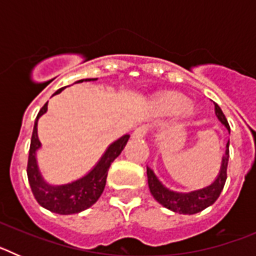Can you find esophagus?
Instances as JSON below:
<instances>
[{
  "mask_svg": "<svg viewBox=\"0 0 256 256\" xmlns=\"http://www.w3.org/2000/svg\"><path fill=\"white\" fill-rule=\"evenodd\" d=\"M148 130V126H140L138 128H136V130H133L132 137L133 138H142V137H144V136H146Z\"/></svg>",
  "mask_w": 256,
  "mask_h": 256,
  "instance_id": "obj_1",
  "label": "esophagus"
}]
</instances>
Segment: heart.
Returning <instances> with one entry per match:
<instances>
[{
    "label": "heart",
    "instance_id": "obj_1",
    "mask_svg": "<svg viewBox=\"0 0 256 256\" xmlns=\"http://www.w3.org/2000/svg\"><path fill=\"white\" fill-rule=\"evenodd\" d=\"M155 110L162 115H176L180 112L192 114V108L190 106V100L186 96L180 94H168L156 98Z\"/></svg>",
    "mask_w": 256,
    "mask_h": 256
}]
</instances>
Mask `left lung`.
I'll use <instances>...</instances> for the list:
<instances>
[{
    "mask_svg": "<svg viewBox=\"0 0 256 256\" xmlns=\"http://www.w3.org/2000/svg\"><path fill=\"white\" fill-rule=\"evenodd\" d=\"M214 105H216V118L222 124H224V126L230 132V124H228L224 114L222 112V108L216 104H214ZM228 159H230V140H228L227 146H226V152L223 155V159H222L220 170H219L216 180L204 188L195 190V191L191 192H176L166 188L158 180L152 169L148 166V188H150L154 198L166 209L174 212H180V214H188V216L196 214V212H202L208 206L214 204L220 195L222 190L224 187L226 180H227Z\"/></svg>",
    "mask_w": 256,
    "mask_h": 256,
    "instance_id": "1",
    "label": "left lung"
}]
</instances>
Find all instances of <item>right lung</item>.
Listing matches in <instances>:
<instances>
[{"label": "right lung", "mask_w": 256, "mask_h": 256, "mask_svg": "<svg viewBox=\"0 0 256 256\" xmlns=\"http://www.w3.org/2000/svg\"><path fill=\"white\" fill-rule=\"evenodd\" d=\"M83 80L90 82V80H96V79H80L76 83H82ZM62 90L64 88L58 90L54 94V96L60 94ZM47 104L48 102L44 104V108H40V112H38L34 122L33 133H32L28 166H26L29 184H30L32 192L34 195L36 200L38 201V204L44 206V209L56 212V214H61V216L76 214V212H80L92 206L100 198L101 194L105 188L108 168H110L112 162L120 155L123 148H126V142L130 140V134L122 136L120 138L112 142L106 148V151L101 156L98 162L94 165V169L90 173L86 174L84 177L79 178L74 182L66 183V184L52 186L44 180L37 164V150L40 148V142L38 140L37 133L38 119L47 112Z\"/></svg>", "instance_id": "add662e5"}]
</instances>
